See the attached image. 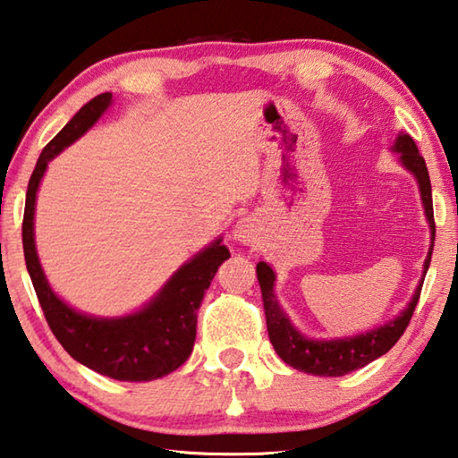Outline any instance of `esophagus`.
Segmentation results:
<instances>
[{
    "label": "esophagus",
    "mask_w": 458,
    "mask_h": 458,
    "mask_svg": "<svg viewBox=\"0 0 458 458\" xmlns=\"http://www.w3.org/2000/svg\"><path fill=\"white\" fill-rule=\"evenodd\" d=\"M233 235H235V239L241 241V243H253V241L257 239L255 221L251 217L241 219L237 225H235V231H233Z\"/></svg>",
    "instance_id": "1"
}]
</instances>
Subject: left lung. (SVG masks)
Masks as SVG:
<instances>
[{
	"label": "left lung",
	"instance_id": "obj_1",
	"mask_svg": "<svg viewBox=\"0 0 458 458\" xmlns=\"http://www.w3.org/2000/svg\"><path fill=\"white\" fill-rule=\"evenodd\" d=\"M394 151L401 153L403 165L415 174L420 197L425 203V213L433 229V241H435V213H433V191H430V179L427 171V163L419 153L415 140L411 135H399L394 143ZM430 255H433V245H430L428 257L425 261V273L430 265ZM257 279L261 284V297H263V309L267 318V331H269V339L273 343L277 355L297 370H305L309 375L318 377H343L357 370L360 367L369 365L370 360L385 355L386 351L393 349V344L401 339L404 329L411 323V317L415 313V307L419 303L422 281L417 287L415 297L409 303V307L394 318V321L378 327L375 331H369L357 336H349V339H336V341H313L293 329L289 318L284 317L277 299L273 293L275 273L267 263H257Z\"/></svg>",
	"mask_w": 458,
	"mask_h": 458
}]
</instances>
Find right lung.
Wrapping results in <instances>:
<instances>
[{"label":"right lung","instance_id":"obj_1","mask_svg":"<svg viewBox=\"0 0 458 458\" xmlns=\"http://www.w3.org/2000/svg\"><path fill=\"white\" fill-rule=\"evenodd\" d=\"M111 103V93H101L85 103L46 148L30 177L23 211V255L38 301L51 333L81 365L117 381L141 383L165 377L185 363L197 335V309L205 291L229 259L221 239L185 263L163 291L140 313L123 318H93L75 313L49 289L33 243L36 193L47 163L98 122Z\"/></svg>","mask_w":458,"mask_h":458}]
</instances>
